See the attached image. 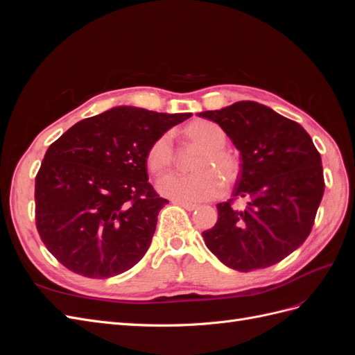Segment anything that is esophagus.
<instances>
[{
  "mask_svg": "<svg viewBox=\"0 0 355 355\" xmlns=\"http://www.w3.org/2000/svg\"><path fill=\"white\" fill-rule=\"evenodd\" d=\"M175 202L179 204L180 207H184V209H187V210H189V211L198 209V204H192V202H187V201H175Z\"/></svg>",
  "mask_w": 355,
  "mask_h": 355,
  "instance_id": "esophagus-1",
  "label": "esophagus"
}]
</instances>
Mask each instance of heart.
I'll return each instance as SVG.
<instances>
[{
  "label": "heart",
  "mask_w": 355,
  "mask_h": 355,
  "mask_svg": "<svg viewBox=\"0 0 355 355\" xmlns=\"http://www.w3.org/2000/svg\"><path fill=\"white\" fill-rule=\"evenodd\" d=\"M182 137L191 145L200 148L191 164L194 173L168 176L159 182V191L178 201H204L218 197L225 187H231L241 175V161L227 145V133L216 123L196 120L180 130ZM176 153L171 137L159 135L148 148L146 164L154 176H163L173 168Z\"/></svg>",
  "instance_id": "obj_1"
}]
</instances>
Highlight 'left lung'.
Here are the masks:
<instances>
[{
  "label": "left lung",
  "instance_id": "left-lung-1",
  "mask_svg": "<svg viewBox=\"0 0 355 355\" xmlns=\"http://www.w3.org/2000/svg\"><path fill=\"white\" fill-rule=\"evenodd\" d=\"M218 123L241 155L232 198L202 232L209 250L240 272L272 266L304 244L324 194L321 157L305 128L252 101L198 114ZM237 199L245 207L235 208Z\"/></svg>",
  "mask_w": 355,
  "mask_h": 355
}]
</instances>
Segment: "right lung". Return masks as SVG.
Wrapping results in <instances>:
<instances>
[{"label":"right lung","instance_id":"add662e5","mask_svg":"<svg viewBox=\"0 0 355 355\" xmlns=\"http://www.w3.org/2000/svg\"><path fill=\"white\" fill-rule=\"evenodd\" d=\"M189 116L118 106L49 146L35 176V223L63 266L110 278L142 259L168 202L148 182V148Z\"/></svg>","mask_w":355,"mask_h":355}]
</instances>
